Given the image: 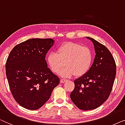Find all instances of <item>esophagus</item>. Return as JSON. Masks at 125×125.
I'll return each instance as SVG.
<instances>
[{
    "instance_id": "34e87169",
    "label": "esophagus",
    "mask_w": 125,
    "mask_h": 125,
    "mask_svg": "<svg viewBox=\"0 0 125 125\" xmlns=\"http://www.w3.org/2000/svg\"><path fill=\"white\" fill-rule=\"evenodd\" d=\"M67 80H66V79H61V81H60V82L61 83H64L65 82H66V81Z\"/></svg>"
}]
</instances>
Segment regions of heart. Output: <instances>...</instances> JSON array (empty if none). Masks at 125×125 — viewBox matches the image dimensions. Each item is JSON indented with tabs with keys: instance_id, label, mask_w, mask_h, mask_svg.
Masks as SVG:
<instances>
[{
	"instance_id": "b5f03b06",
	"label": "heart",
	"mask_w": 125,
	"mask_h": 125,
	"mask_svg": "<svg viewBox=\"0 0 125 125\" xmlns=\"http://www.w3.org/2000/svg\"><path fill=\"white\" fill-rule=\"evenodd\" d=\"M47 63L54 73H58L63 65L66 66L60 72L62 76L68 78L75 75L80 76L90 68L92 52L88 47L80 43L66 42L58 47L57 52H52L47 56Z\"/></svg>"
}]
</instances>
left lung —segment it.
<instances>
[{"label": "left lung", "instance_id": "8db88e82", "mask_svg": "<svg viewBox=\"0 0 125 125\" xmlns=\"http://www.w3.org/2000/svg\"><path fill=\"white\" fill-rule=\"evenodd\" d=\"M96 55L87 73L74 81L75 88L70 94L73 104L83 110L98 108L108 99L116 75L115 59L106 47L94 38Z\"/></svg>", "mask_w": 125, "mask_h": 125}]
</instances>
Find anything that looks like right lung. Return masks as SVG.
I'll return each instance as SVG.
<instances>
[{
	"mask_svg": "<svg viewBox=\"0 0 125 125\" xmlns=\"http://www.w3.org/2000/svg\"><path fill=\"white\" fill-rule=\"evenodd\" d=\"M54 42L52 38L29 39L15 46L8 55L6 73L10 92L24 108H41L59 83L45 60Z\"/></svg>",
	"mask_w": 125,
	"mask_h": 125,
	"instance_id": "obj_1",
	"label": "right lung"
}]
</instances>
